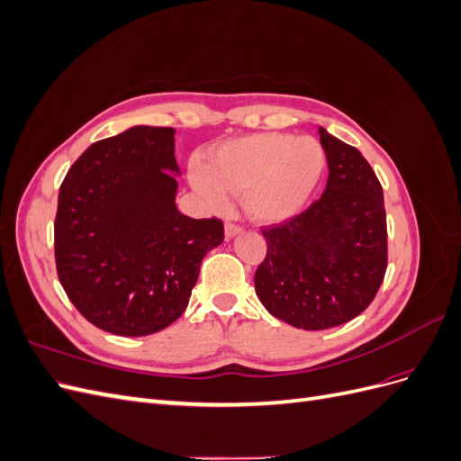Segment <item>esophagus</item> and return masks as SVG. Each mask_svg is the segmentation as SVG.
<instances>
[{"instance_id":"obj_1","label":"esophagus","mask_w":461,"mask_h":461,"mask_svg":"<svg viewBox=\"0 0 461 461\" xmlns=\"http://www.w3.org/2000/svg\"><path fill=\"white\" fill-rule=\"evenodd\" d=\"M240 232H242V227H240V225H234V222H227V225H225V239H227V240L234 239V236L240 234Z\"/></svg>"}]
</instances>
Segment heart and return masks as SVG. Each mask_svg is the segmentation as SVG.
I'll return each instance as SVG.
<instances>
[{"label": "heart", "instance_id": "b5f03b06", "mask_svg": "<svg viewBox=\"0 0 461 461\" xmlns=\"http://www.w3.org/2000/svg\"><path fill=\"white\" fill-rule=\"evenodd\" d=\"M325 149L312 136L258 132L212 149L207 163L190 165V185L212 209H225L242 192L246 213L281 222L300 213L325 173Z\"/></svg>", "mask_w": 461, "mask_h": 461}]
</instances>
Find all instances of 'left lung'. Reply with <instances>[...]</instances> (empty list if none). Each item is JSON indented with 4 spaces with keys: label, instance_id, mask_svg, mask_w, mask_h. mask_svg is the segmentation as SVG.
<instances>
[{
    "label": "left lung",
    "instance_id": "8db88e82",
    "mask_svg": "<svg viewBox=\"0 0 461 461\" xmlns=\"http://www.w3.org/2000/svg\"><path fill=\"white\" fill-rule=\"evenodd\" d=\"M327 188L303 213L265 229L256 294L273 317L303 330L339 327L373 302L386 271L383 186L361 153L323 127Z\"/></svg>",
    "mask_w": 461,
    "mask_h": 461
}]
</instances>
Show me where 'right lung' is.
I'll return each mask as SVG.
<instances>
[{
  "mask_svg": "<svg viewBox=\"0 0 461 461\" xmlns=\"http://www.w3.org/2000/svg\"><path fill=\"white\" fill-rule=\"evenodd\" d=\"M175 129L138 124L94 142L68 169L55 215V265L92 325L146 337L185 313L222 222L176 209Z\"/></svg>",
  "mask_w": 461,
  "mask_h": 461,
  "instance_id": "right-lung-1",
  "label": "right lung"
}]
</instances>
